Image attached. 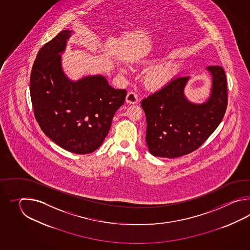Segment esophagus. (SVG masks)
<instances>
[{
  "mask_svg": "<svg viewBox=\"0 0 250 250\" xmlns=\"http://www.w3.org/2000/svg\"><path fill=\"white\" fill-rule=\"evenodd\" d=\"M126 102L128 103V104H137L138 102V94L135 93V92H133V91L128 92L127 96H126Z\"/></svg>",
  "mask_w": 250,
  "mask_h": 250,
  "instance_id": "1",
  "label": "esophagus"
}]
</instances>
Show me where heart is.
<instances>
[{"label": "heart", "mask_w": 250, "mask_h": 250, "mask_svg": "<svg viewBox=\"0 0 250 250\" xmlns=\"http://www.w3.org/2000/svg\"><path fill=\"white\" fill-rule=\"evenodd\" d=\"M166 73L164 69H154L149 72L146 77V82L150 87L159 88L165 84Z\"/></svg>", "instance_id": "obj_1"}]
</instances>
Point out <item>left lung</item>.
<instances>
[{
    "instance_id": "1",
    "label": "left lung",
    "mask_w": 250,
    "mask_h": 250,
    "mask_svg": "<svg viewBox=\"0 0 250 250\" xmlns=\"http://www.w3.org/2000/svg\"><path fill=\"white\" fill-rule=\"evenodd\" d=\"M212 76L208 102L194 104L184 96L189 77H177L141 102L146 117V140L154 156L176 158L201 146L222 122L228 104L223 67L208 66Z\"/></svg>"
}]
</instances>
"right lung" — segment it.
Here are the masks:
<instances>
[{
	"label": "right lung",
	"instance_id": "right-lung-1",
	"mask_svg": "<svg viewBox=\"0 0 250 250\" xmlns=\"http://www.w3.org/2000/svg\"><path fill=\"white\" fill-rule=\"evenodd\" d=\"M69 35L63 30L39 50L30 76V96L36 120L48 138L71 153L90 154L106 138L127 90L113 88L99 75L69 81L59 55Z\"/></svg>",
	"mask_w": 250,
	"mask_h": 250
}]
</instances>
